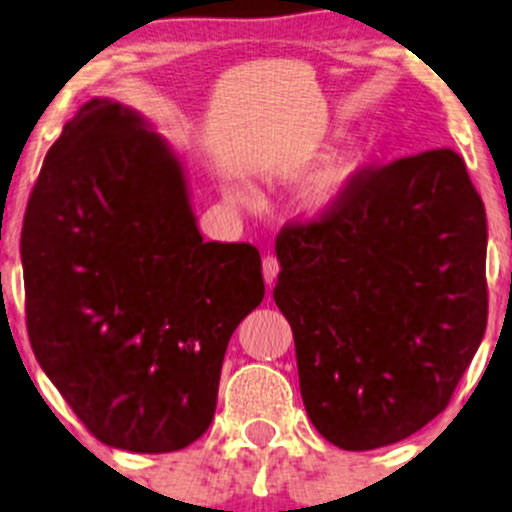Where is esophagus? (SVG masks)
<instances>
[{
	"instance_id": "34e87169",
	"label": "esophagus",
	"mask_w": 512,
	"mask_h": 512,
	"mask_svg": "<svg viewBox=\"0 0 512 512\" xmlns=\"http://www.w3.org/2000/svg\"><path fill=\"white\" fill-rule=\"evenodd\" d=\"M277 275H279V261H277L275 256H265V258H263V277H265V284L272 286V282H275Z\"/></svg>"
}]
</instances>
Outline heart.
Here are the masks:
<instances>
[{"label":"heart","mask_w":512,"mask_h":512,"mask_svg":"<svg viewBox=\"0 0 512 512\" xmlns=\"http://www.w3.org/2000/svg\"><path fill=\"white\" fill-rule=\"evenodd\" d=\"M370 158V149L366 144L361 146H349V149L335 153L333 158H328L324 165L317 167L310 177L305 179V184L298 191V209L307 219H324V216L338 212L345 205L349 195H352L356 181L366 170ZM228 195L235 202L242 205H251L249 193L242 186L230 184Z\"/></svg>","instance_id":"1"}]
</instances>
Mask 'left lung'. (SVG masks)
<instances>
[{"label": "left lung", "instance_id": "1", "mask_svg": "<svg viewBox=\"0 0 512 512\" xmlns=\"http://www.w3.org/2000/svg\"><path fill=\"white\" fill-rule=\"evenodd\" d=\"M314 429L375 450L445 410L487 326V216L452 149L363 172L338 212L277 237Z\"/></svg>", "mask_w": 512, "mask_h": 512}]
</instances>
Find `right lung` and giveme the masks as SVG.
I'll return each instance as SVG.
<instances>
[{
    "mask_svg": "<svg viewBox=\"0 0 512 512\" xmlns=\"http://www.w3.org/2000/svg\"><path fill=\"white\" fill-rule=\"evenodd\" d=\"M27 333L104 445L160 454L209 429L230 335L265 296L251 244L205 242L181 158L93 97L46 153L20 235Z\"/></svg>",
    "mask_w": 512,
    "mask_h": 512,
    "instance_id": "right-lung-1",
    "label": "right lung"
}]
</instances>
